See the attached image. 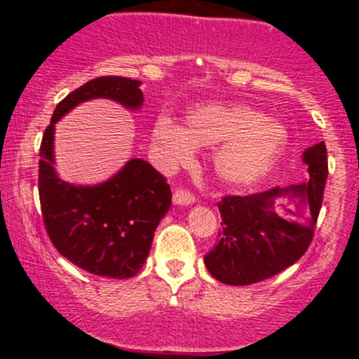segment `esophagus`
<instances>
[{"mask_svg":"<svg viewBox=\"0 0 359 359\" xmlns=\"http://www.w3.org/2000/svg\"><path fill=\"white\" fill-rule=\"evenodd\" d=\"M194 201H196V197H194V194L191 191H187V189H177L174 192V203L179 204V205H189L192 204Z\"/></svg>","mask_w":359,"mask_h":359,"instance_id":"34e87169","label":"esophagus"}]
</instances>
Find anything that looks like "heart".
<instances>
[{
    "instance_id": "1",
    "label": "heart",
    "mask_w": 359,
    "mask_h": 359,
    "mask_svg": "<svg viewBox=\"0 0 359 359\" xmlns=\"http://www.w3.org/2000/svg\"><path fill=\"white\" fill-rule=\"evenodd\" d=\"M156 163L163 170L189 163L196 147L214 148V167L224 182L248 185L262 179L283 151L287 133L278 123L246 106L208 104L187 116V128L160 116L151 131Z\"/></svg>"
}]
</instances>
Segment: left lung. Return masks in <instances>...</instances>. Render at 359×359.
<instances>
[{"label": "left lung", "instance_id": "8db88e82", "mask_svg": "<svg viewBox=\"0 0 359 359\" xmlns=\"http://www.w3.org/2000/svg\"><path fill=\"white\" fill-rule=\"evenodd\" d=\"M302 158L309 182L250 196H224L217 203L219 240L204 257L214 278L228 285H251L288 269L306 253L324 199L325 143L307 148ZM285 195L296 201V209L278 215L274 203Z\"/></svg>", "mask_w": 359, "mask_h": 359}]
</instances>
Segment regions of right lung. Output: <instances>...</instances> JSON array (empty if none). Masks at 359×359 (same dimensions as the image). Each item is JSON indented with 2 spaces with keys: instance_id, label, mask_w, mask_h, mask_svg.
<instances>
[{
  "instance_id": "add662e5",
  "label": "right lung",
  "mask_w": 359,
  "mask_h": 359,
  "mask_svg": "<svg viewBox=\"0 0 359 359\" xmlns=\"http://www.w3.org/2000/svg\"><path fill=\"white\" fill-rule=\"evenodd\" d=\"M140 84L119 76L86 82L57 104L40 145L39 196L48 238L62 257L100 277L130 278L142 270L156 226L172 205L170 185L142 158L130 160L100 185L64 182L53 170V128L79 102L96 97L140 108Z\"/></svg>"
}]
</instances>
